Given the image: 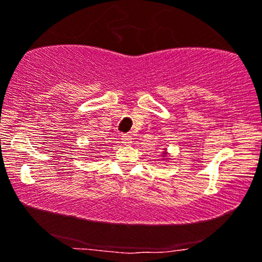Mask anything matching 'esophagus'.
<instances>
[{"label": "esophagus", "mask_w": 262, "mask_h": 262, "mask_svg": "<svg viewBox=\"0 0 262 262\" xmlns=\"http://www.w3.org/2000/svg\"><path fill=\"white\" fill-rule=\"evenodd\" d=\"M121 142H123V144H124V145H131V143H132V138H131V136H128V135H124V136H123V138H121Z\"/></svg>", "instance_id": "esophagus-1"}]
</instances>
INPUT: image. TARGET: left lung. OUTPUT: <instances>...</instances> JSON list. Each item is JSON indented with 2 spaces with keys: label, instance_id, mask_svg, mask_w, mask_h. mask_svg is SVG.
<instances>
[{
  "label": "left lung",
  "instance_id": "obj_1",
  "mask_svg": "<svg viewBox=\"0 0 262 262\" xmlns=\"http://www.w3.org/2000/svg\"><path fill=\"white\" fill-rule=\"evenodd\" d=\"M166 154H167V151H164V152H163V156H166Z\"/></svg>",
  "mask_w": 262,
  "mask_h": 262
}]
</instances>
